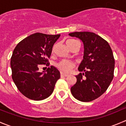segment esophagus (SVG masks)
<instances>
[{"label":"esophagus","mask_w":126,"mask_h":126,"mask_svg":"<svg viewBox=\"0 0 126 126\" xmlns=\"http://www.w3.org/2000/svg\"><path fill=\"white\" fill-rule=\"evenodd\" d=\"M61 77H67L68 75L66 74H64L63 72H61Z\"/></svg>","instance_id":"1"}]
</instances>
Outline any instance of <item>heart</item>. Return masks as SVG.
Masks as SVG:
<instances>
[{
	"instance_id": "heart-1",
	"label": "heart",
	"mask_w": 126,
	"mask_h": 126,
	"mask_svg": "<svg viewBox=\"0 0 126 126\" xmlns=\"http://www.w3.org/2000/svg\"><path fill=\"white\" fill-rule=\"evenodd\" d=\"M75 41H77L75 40V39H69L67 41V45L68 47H70L72 44ZM57 66L61 70H63L65 72H69L74 67V63H72L70 61H67V60H62L61 62H59V64H57Z\"/></svg>"
}]
</instances>
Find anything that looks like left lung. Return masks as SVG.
I'll return each instance as SVG.
<instances>
[{
	"label": "left lung",
	"mask_w": 126,
	"mask_h": 126,
	"mask_svg": "<svg viewBox=\"0 0 126 126\" xmlns=\"http://www.w3.org/2000/svg\"><path fill=\"white\" fill-rule=\"evenodd\" d=\"M69 36L76 37L83 44V59L79 65L77 82L71 93L79 101L88 102L102 95L114 77V59L108 43L92 32H74Z\"/></svg>",
	"instance_id": "left-lung-1"
}]
</instances>
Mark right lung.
I'll return each mask as SVG.
<instances>
[{"label":"right lung","mask_w":126,"mask_h":126,"mask_svg":"<svg viewBox=\"0 0 126 126\" xmlns=\"http://www.w3.org/2000/svg\"><path fill=\"white\" fill-rule=\"evenodd\" d=\"M61 34L36 33L26 37L14 49L10 61L12 79L18 90L26 98L43 100L53 92L60 72L55 67L39 72V65L49 64L47 59Z\"/></svg>","instance_id":"obj_1"}]
</instances>
